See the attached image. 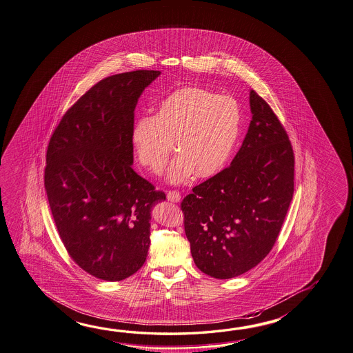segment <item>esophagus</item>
<instances>
[{
	"mask_svg": "<svg viewBox=\"0 0 353 353\" xmlns=\"http://www.w3.org/2000/svg\"><path fill=\"white\" fill-rule=\"evenodd\" d=\"M167 198L169 201L179 203L180 199H181V195H180V192H176V190H170V192H168Z\"/></svg>",
	"mask_w": 353,
	"mask_h": 353,
	"instance_id": "1",
	"label": "esophagus"
}]
</instances>
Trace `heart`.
Returning <instances> with one entry per match:
<instances>
[{
	"instance_id": "b5f03b06",
	"label": "heart",
	"mask_w": 353,
	"mask_h": 353,
	"mask_svg": "<svg viewBox=\"0 0 353 353\" xmlns=\"http://www.w3.org/2000/svg\"><path fill=\"white\" fill-rule=\"evenodd\" d=\"M243 122L241 107L234 97L185 87L174 90L157 105L154 116H141L132 128L137 158L150 173H163L172 153L168 181L181 184L192 175L219 173L230 161Z\"/></svg>"
}]
</instances>
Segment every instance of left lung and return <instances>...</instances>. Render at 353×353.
<instances>
[{
  "label": "left lung",
  "mask_w": 353,
  "mask_h": 353,
  "mask_svg": "<svg viewBox=\"0 0 353 353\" xmlns=\"http://www.w3.org/2000/svg\"><path fill=\"white\" fill-rule=\"evenodd\" d=\"M250 125L230 167L181 201L194 263L215 279L243 275L275 244L294 195V150L269 104L250 90Z\"/></svg>",
  "instance_id": "obj_1"
}]
</instances>
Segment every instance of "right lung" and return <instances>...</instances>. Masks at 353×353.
Masks as SVG:
<instances>
[{"instance_id": "1", "label": "right lung", "mask_w": 353, "mask_h": 353, "mask_svg": "<svg viewBox=\"0 0 353 353\" xmlns=\"http://www.w3.org/2000/svg\"><path fill=\"white\" fill-rule=\"evenodd\" d=\"M159 71L104 78L67 110L47 149L45 188L58 234L79 268L121 281L141 269L150 219L165 194L133 169L132 128Z\"/></svg>"}]
</instances>
